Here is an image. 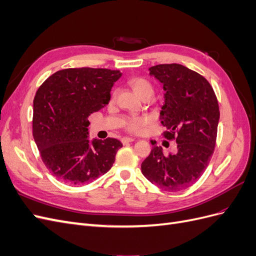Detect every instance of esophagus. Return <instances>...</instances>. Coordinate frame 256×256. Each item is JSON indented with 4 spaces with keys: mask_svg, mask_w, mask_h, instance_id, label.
<instances>
[{
    "mask_svg": "<svg viewBox=\"0 0 256 256\" xmlns=\"http://www.w3.org/2000/svg\"><path fill=\"white\" fill-rule=\"evenodd\" d=\"M136 140V138H129V136H125L122 138V144H126V143H129V142H134Z\"/></svg>",
    "mask_w": 256,
    "mask_h": 256,
    "instance_id": "34e87169",
    "label": "esophagus"
}]
</instances>
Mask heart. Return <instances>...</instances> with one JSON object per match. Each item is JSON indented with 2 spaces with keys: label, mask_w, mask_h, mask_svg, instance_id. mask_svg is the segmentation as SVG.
I'll return each instance as SVG.
<instances>
[{
  "label": "heart",
  "mask_w": 256,
  "mask_h": 256,
  "mask_svg": "<svg viewBox=\"0 0 256 256\" xmlns=\"http://www.w3.org/2000/svg\"><path fill=\"white\" fill-rule=\"evenodd\" d=\"M128 84L136 94L143 100L146 98H152L154 96V86L148 80H146L144 78H132L128 81ZM115 95L116 92H114L112 95V100L115 98ZM150 122V118H147V116H134V118H129L126 125V129L130 131V132L138 134L141 132Z\"/></svg>",
  "instance_id": "b5f03b06"
}]
</instances>
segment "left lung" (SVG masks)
I'll return each instance as SVG.
<instances>
[{"mask_svg":"<svg viewBox=\"0 0 256 256\" xmlns=\"http://www.w3.org/2000/svg\"><path fill=\"white\" fill-rule=\"evenodd\" d=\"M150 74L166 90L160 120L166 140H176L175 154L164 156L154 146L141 166L143 175L166 191H180L198 180L214 154L220 118L218 100L203 76L180 64L152 66Z\"/></svg>","mask_w":256,"mask_h":256,"instance_id":"8db88e82","label":"left lung"}]
</instances>
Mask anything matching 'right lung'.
Listing matches in <instances>:
<instances>
[{"mask_svg": "<svg viewBox=\"0 0 256 256\" xmlns=\"http://www.w3.org/2000/svg\"><path fill=\"white\" fill-rule=\"evenodd\" d=\"M122 76L104 68H68L50 76L34 98L33 136L42 159L58 180L88 184L112 168L122 144L113 138H88V116L110 102Z\"/></svg>", "mask_w": 256, "mask_h": 256, "instance_id": "obj_1", "label": "right lung"}]
</instances>
